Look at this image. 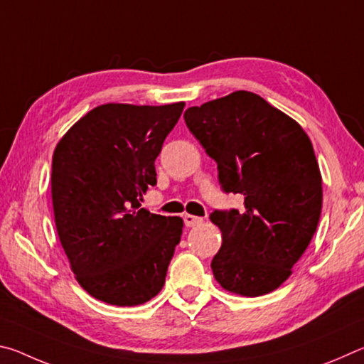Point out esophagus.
<instances>
[{
  "mask_svg": "<svg viewBox=\"0 0 364 364\" xmlns=\"http://www.w3.org/2000/svg\"><path fill=\"white\" fill-rule=\"evenodd\" d=\"M183 220H184V225H186L188 228H191V226H197V225H200L202 221H204V218L196 217V215H189V213L184 215Z\"/></svg>",
  "mask_w": 364,
  "mask_h": 364,
  "instance_id": "esophagus-1",
  "label": "esophagus"
}]
</instances>
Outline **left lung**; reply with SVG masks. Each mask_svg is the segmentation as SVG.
<instances>
[{
	"mask_svg": "<svg viewBox=\"0 0 364 364\" xmlns=\"http://www.w3.org/2000/svg\"><path fill=\"white\" fill-rule=\"evenodd\" d=\"M189 132L218 165L225 193L241 210H213L223 244L212 260L226 291L258 297L292 273L316 231L321 173L311 141L297 122L250 91H236L184 112Z\"/></svg>",
	"mask_w": 364,
	"mask_h": 364,
	"instance_id": "1",
	"label": "left lung"
}]
</instances>
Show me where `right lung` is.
Listing matches in <instances>:
<instances>
[{
  "instance_id": "right-lung-1",
  "label": "right lung",
  "mask_w": 364,
  "mask_h": 364,
  "mask_svg": "<svg viewBox=\"0 0 364 364\" xmlns=\"http://www.w3.org/2000/svg\"><path fill=\"white\" fill-rule=\"evenodd\" d=\"M184 102L102 104L53 154L51 194L60 244L78 284L110 305L134 306L162 291L183 232L180 217L141 208L156 162Z\"/></svg>"
}]
</instances>
